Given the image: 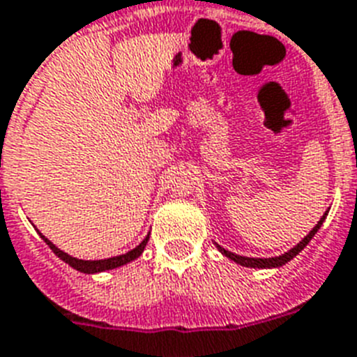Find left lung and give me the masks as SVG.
Returning a JSON list of instances; mask_svg holds the SVG:
<instances>
[{
  "label": "left lung",
  "mask_w": 357,
  "mask_h": 357,
  "mask_svg": "<svg viewBox=\"0 0 357 357\" xmlns=\"http://www.w3.org/2000/svg\"><path fill=\"white\" fill-rule=\"evenodd\" d=\"M326 215H328V211H326V213L323 215V217H321V219H319V222H317V225L310 229V234L306 235V237L303 238V241H299V243H297L296 246H294V248H290V250H288V252H284V253H282V255H279V257H268V259L244 257V255H237V253H234V252H228V250L222 248V246H219V244H217V243H215V246H217V250H219V252L222 253V255H226V257L231 259L234 263L241 264V266H246V268H279V266H282V264H287L288 261H291V259L296 257L297 253L301 252V250L306 248V244L310 243L312 237H314V235L317 234V229L321 228V225L325 222Z\"/></svg>",
  "instance_id": "left-lung-1"
}]
</instances>
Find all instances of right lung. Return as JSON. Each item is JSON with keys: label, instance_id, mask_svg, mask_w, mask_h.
<instances>
[{"label": "right lung", "instance_id": "add662e5", "mask_svg": "<svg viewBox=\"0 0 357 357\" xmlns=\"http://www.w3.org/2000/svg\"><path fill=\"white\" fill-rule=\"evenodd\" d=\"M40 237L43 238L47 244H49V248H51L52 252H54L56 255L61 259V261H63V263H67L69 266H73L75 270H78V272H82V273H100V272H105V270H114V268L131 263V261H135V259L142 255L147 241H149V235H147L142 243L138 244L137 248H132L131 252L123 253V255H116V257H109V259H100V261H84V259H76V257H73V255H69V253L61 252V250L58 248V246H54V244H52L51 241L45 237V235L40 234Z\"/></svg>", "mask_w": 357, "mask_h": 357}]
</instances>
